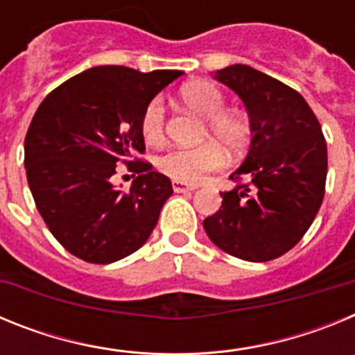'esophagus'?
<instances>
[{
    "label": "esophagus",
    "instance_id": "obj_1",
    "mask_svg": "<svg viewBox=\"0 0 355 355\" xmlns=\"http://www.w3.org/2000/svg\"><path fill=\"white\" fill-rule=\"evenodd\" d=\"M172 188H174L175 193H183V192H193L197 187H193V184L180 183V181H174V183H172Z\"/></svg>",
    "mask_w": 355,
    "mask_h": 355
}]
</instances>
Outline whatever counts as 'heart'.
Wrapping results in <instances>:
<instances>
[{
  "instance_id": "b5f03b06",
  "label": "heart",
  "mask_w": 355,
  "mask_h": 355,
  "mask_svg": "<svg viewBox=\"0 0 355 355\" xmlns=\"http://www.w3.org/2000/svg\"><path fill=\"white\" fill-rule=\"evenodd\" d=\"M180 97L187 108L205 119L200 139H211L217 144L205 142L196 147H175L159 156L156 167L174 181L196 184L224 165L225 155L220 145L229 153H238L249 144L250 124L243 115L224 110L225 96L215 83L192 81L181 89ZM140 130L149 144L158 146L165 140V108L162 99L155 97L146 106Z\"/></svg>"
}]
</instances>
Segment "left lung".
I'll use <instances>...</instances> for the list:
<instances>
[{"instance_id": "1", "label": "left lung", "mask_w": 355, "mask_h": 355, "mask_svg": "<svg viewBox=\"0 0 355 355\" xmlns=\"http://www.w3.org/2000/svg\"><path fill=\"white\" fill-rule=\"evenodd\" d=\"M250 115L252 142L220 192L222 206L205 218L216 247L245 261H270L293 249L315 220L325 193L327 144L302 96L249 65L216 71Z\"/></svg>"}]
</instances>
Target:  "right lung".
Segmentation results:
<instances>
[{
    "instance_id": "right-lung-1",
    "label": "right lung",
    "mask_w": 355,
    "mask_h": 355,
    "mask_svg": "<svg viewBox=\"0 0 355 355\" xmlns=\"http://www.w3.org/2000/svg\"><path fill=\"white\" fill-rule=\"evenodd\" d=\"M181 74L92 67L37 108L24 139L28 184L51 234L72 256L114 263L153 233L172 183L139 158L146 153L140 121L150 99ZM119 162L137 174L128 193L111 181Z\"/></svg>"
}]
</instances>
